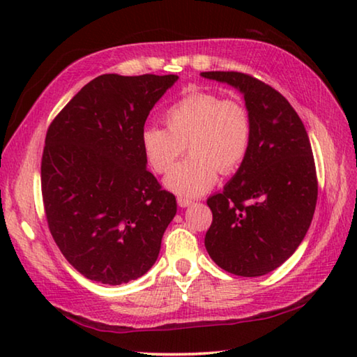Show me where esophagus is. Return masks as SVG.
Here are the masks:
<instances>
[{"instance_id":"34e87169","label":"esophagus","mask_w":357,"mask_h":357,"mask_svg":"<svg viewBox=\"0 0 357 357\" xmlns=\"http://www.w3.org/2000/svg\"><path fill=\"white\" fill-rule=\"evenodd\" d=\"M176 200H178V204H179L181 208H187V206H190V204L193 203V200H190V198H187V197H178Z\"/></svg>"}]
</instances>
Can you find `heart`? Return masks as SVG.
Instances as JSON below:
<instances>
[{
  "instance_id": "1",
  "label": "heart",
  "mask_w": 357,
  "mask_h": 357,
  "mask_svg": "<svg viewBox=\"0 0 357 357\" xmlns=\"http://www.w3.org/2000/svg\"><path fill=\"white\" fill-rule=\"evenodd\" d=\"M167 128L142 132V149L155 173H167L184 153L190 155L165 178V187L184 197L208 192L222 174L243 164L252 140V121L243 102L193 91L165 112Z\"/></svg>"
}]
</instances>
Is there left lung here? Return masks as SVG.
Listing matches in <instances>:
<instances>
[{"label":"left lung","mask_w":357,"mask_h":357,"mask_svg":"<svg viewBox=\"0 0 357 357\" xmlns=\"http://www.w3.org/2000/svg\"><path fill=\"white\" fill-rule=\"evenodd\" d=\"M244 96L252 121L245 159L208 198L204 245L227 273L259 277L279 268L305 238L317 206L315 160L304 124L283 96L241 72H202Z\"/></svg>","instance_id":"left-lung-1"}]
</instances>
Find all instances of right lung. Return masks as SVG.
<instances>
[{"label":"right lung","mask_w":357,"mask_h":357,"mask_svg":"<svg viewBox=\"0 0 357 357\" xmlns=\"http://www.w3.org/2000/svg\"><path fill=\"white\" fill-rule=\"evenodd\" d=\"M178 75H100L47 130L40 184L48 228L89 280L121 285L146 274L176 214V198L146 170L142 132Z\"/></svg>","instance_id":"right-lung-1"}]
</instances>
